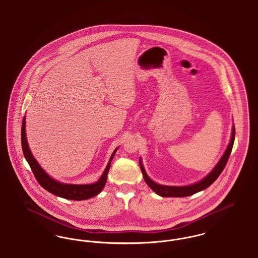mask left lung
Returning <instances> with one entry per match:
<instances>
[{
	"label": "left lung",
	"instance_id": "1",
	"mask_svg": "<svg viewBox=\"0 0 258 258\" xmlns=\"http://www.w3.org/2000/svg\"><path fill=\"white\" fill-rule=\"evenodd\" d=\"M234 139H235V126L232 127V134H231V139L226 148L224 154L222 155L221 160L217 163V165L214 167V169L209 173L208 175L202 179L201 181L197 182L196 184H189V185H183V186H173V185H163V184H158L154 182L145 171L141 159L139 160V165L141 168V171L143 174V178L146 182V184L160 197H184L192 196L198 191H201L205 188H207L211 184H213L218 177L221 175L223 168L226 165V162L229 159V156L231 154L232 148H233Z\"/></svg>",
	"mask_w": 258,
	"mask_h": 258
}]
</instances>
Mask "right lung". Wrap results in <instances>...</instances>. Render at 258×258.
Wrapping results in <instances>:
<instances>
[{
	"instance_id": "1",
	"label": "right lung",
	"mask_w": 258,
	"mask_h": 258,
	"mask_svg": "<svg viewBox=\"0 0 258 258\" xmlns=\"http://www.w3.org/2000/svg\"><path fill=\"white\" fill-rule=\"evenodd\" d=\"M25 126H26V117L23 118L22 128H21V143H22L23 154H24L25 159L28 161L37 182L44 189H46L47 191H49L54 196L62 197L66 199H70V200L89 199L91 197L98 196V194L102 190V188L104 187V185L106 184V181H107V174H108L109 168H110L111 160H113L114 155H115L116 151L118 150V148L111 155L109 162L102 173L101 177L98 179V182L90 184H63V183H60V182L54 180L53 178H51L49 175L41 168V166L38 164V162L34 158L33 154L30 151L28 142H27Z\"/></svg>"
}]
</instances>
